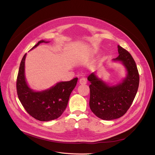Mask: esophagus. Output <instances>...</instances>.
Instances as JSON below:
<instances>
[{
	"label": "esophagus",
	"instance_id": "obj_1",
	"mask_svg": "<svg viewBox=\"0 0 155 155\" xmlns=\"http://www.w3.org/2000/svg\"><path fill=\"white\" fill-rule=\"evenodd\" d=\"M79 83L81 84V85H85V84L87 83V79L85 77H82L79 79Z\"/></svg>",
	"mask_w": 155,
	"mask_h": 155
}]
</instances>
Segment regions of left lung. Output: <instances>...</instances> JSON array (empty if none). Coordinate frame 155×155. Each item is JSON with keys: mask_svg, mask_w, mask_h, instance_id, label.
<instances>
[{"mask_svg": "<svg viewBox=\"0 0 155 155\" xmlns=\"http://www.w3.org/2000/svg\"><path fill=\"white\" fill-rule=\"evenodd\" d=\"M119 55L114 61H121L127 70L124 81L109 87L98 79L94 73L88 77L90 81L89 105L92 112L104 120L119 118L124 116L132 105L139 86V73L132 55L120 45Z\"/></svg>", "mask_w": 155, "mask_h": 155, "instance_id": "1", "label": "left lung"}]
</instances>
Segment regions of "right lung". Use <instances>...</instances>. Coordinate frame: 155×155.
Here are the masks:
<instances>
[{
  "label": "right lung",
  "mask_w": 155,
  "mask_h": 155,
  "mask_svg": "<svg viewBox=\"0 0 155 155\" xmlns=\"http://www.w3.org/2000/svg\"><path fill=\"white\" fill-rule=\"evenodd\" d=\"M43 40L39 41L31 49L35 48ZM23 56L17 78V92L21 104L33 118L47 121L58 118L66 109L69 97L76 87L78 78L70 81L60 82L48 90L34 92L28 87L25 77V61Z\"/></svg>",
  "instance_id": "obj_1"
}]
</instances>
